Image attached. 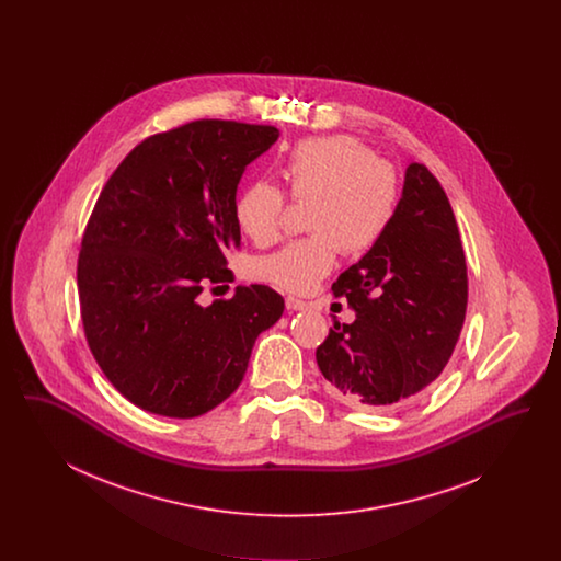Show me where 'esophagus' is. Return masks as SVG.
Segmentation results:
<instances>
[{"label":"esophagus","mask_w":561,"mask_h":561,"mask_svg":"<svg viewBox=\"0 0 561 561\" xmlns=\"http://www.w3.org/2000/svg\"><path fill=\"white\" fill-rule=\"evenodd\" d=\"M309 305L305 302V300H300V298H294V296H288L286 298V309L288 311H305Z\"/></svg>","instance_id":"esophagus-1"}]
</instances>
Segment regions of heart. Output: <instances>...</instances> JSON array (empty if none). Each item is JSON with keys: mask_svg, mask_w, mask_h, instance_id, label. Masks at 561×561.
Returning <instances> with one entry per match:
<instances>
[{"mask_svg": "<svg viewBox=\"0 0 561 561\" xmlns=\"http://www.w3.org/2000/svg\"><path fill=\"white\" fill-rule=\"evenodd\" d=\"M284 176L294 199H313L307 227L316 236L263 259L256 273L282 290L309 294L336 267L341 248L359 254L387 233L398 210V176L373 149L345 134L298 142L286 158ZM284 204L275 185L250 183L236 206L241 231L256 245L279 240Z\"/></svg>", "mask_w": 561, "mask_h": 561, "instance_id": "obj_1", "label": "heart"}]
</instances>
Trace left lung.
<instances>
[{
  "instance_id": "1",
  "label": "left lung",
  "mask_w": 561,
  "mask_h": 561,
  "mask_svg": "<svg viewBox=\"0 0 561 561\" xmlns=\"http://www.w3.org/2000/svg\"><path fill=\"white\" fill-rule=\"evenodd\" d=\"M355 320H334L316 351L325 391L396 408L425 391L453 355L467 311V265L453 206L427 165L410 163L380 241L332 284Z\"/></svg>"
}]
</instances>
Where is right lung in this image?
Returning <instances> with one entry per match:
<instances>
[{
  "label": "right lung",
  "mask_w": 561,
  "mask_h": 561,
  "mask_svg": "<svg viewBox=\"0 0 561 561\" xmlns=\"http://www.w3.org/2000/svg\"><path fill=\"white\" fill-rule=\"evenodd\" d=\"M277 136L191 122L134 147L101 191L78 261L81 321L108 382L151 414L193 419L227 400L259 334L284 313V298L261 284L197 300L233 275L238 185Z\"/></svg>",
  "instance_id": "1"
}]
</instances>
